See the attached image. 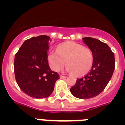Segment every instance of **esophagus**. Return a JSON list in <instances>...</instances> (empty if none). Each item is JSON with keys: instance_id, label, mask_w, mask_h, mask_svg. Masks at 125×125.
<instances>
[{"instance_id": "esophagus-1", "label": "esophagus", "mask_w": 125, "mask_h": 125, "mask_svg": "<svg viewBox=\"0 0 125 125\" xmlns=\"http://www.w3.org/2000/svg\"><path fill=\"white\" fill-rule=\"evenodd\" d=\"M67 77L65 76H63V75H60V78H62V79H64V78H66Z\"/></svg>"}]
</instances>
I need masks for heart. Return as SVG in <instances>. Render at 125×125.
<instances>
[{
  "instance_id": "1",
  "label": "heart",
  "mask_w": 125,
  "mask_h": 125,
  "mask_svg": "<svg viewBox=\"0 0 125 125\" xmlns=\"http://www.w3.org/2000/svg\"><path fill=\"white\" fill-rule=\"evenodd\" d=\"M48 62L53 71H60L67 63L68 72L82 76L91 70L94 57L90 49L82 44L69 41L58 45L57 52H49Z\"/></svg>"
}]
</instances>
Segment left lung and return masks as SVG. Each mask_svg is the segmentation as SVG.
I'll return each mask as SVG.
<instances>
[{"label":"left lung","instance_id":"obj_1","mask_svg":"<svg viewBox=\"0 0 125 125\" xmlns=\"http://www.w3.org/2000/svg\"><path fill=\"white\" fill-rule=\"evenodd\" d=\"M82 40L93 53V65L86 76L77 79L70 92L78 98L87 99L96 96L104 90L113 76L115 60L114 53L106 43L92 37Z\"/></svg>","mask_w":125,"mask_h":125}]
</instances>
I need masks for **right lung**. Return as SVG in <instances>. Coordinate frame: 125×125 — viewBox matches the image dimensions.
<instances>
[{
	"label": "right lung",
	"instance_id": "add662e5",
	"mask_svg": "<svg viewBox=\"0 0 125 125\" xmlns=\"http://www.w3.org/2000/svg\"><path fill=\"white\" fill-rule=\"evenodd\" d=\"M49 36L34 37L25 41L15 54V79L21 90L35 98L49 96L60 78L49 68L47 60Z\"/></svg>",
	"mask_w": 125,
	"mask_h": 125
}]
</instances>
